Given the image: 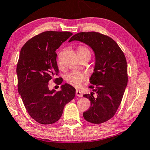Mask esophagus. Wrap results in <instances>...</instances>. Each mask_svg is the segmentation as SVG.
<instances>
[{"label": "esophagus", "mask_w": 150, "mask_h": 150, "mask_svg": "<svg viewBox=\"0 0 150 150\" xmlns=\"http://www.w3.org/2000/svg\"><path fill=\"white\" fill-rule=\"evenodd\" d=\"M76 96H78V97H82V93H81V92L80 91H79V90H77L76 91Z\"/></svg>", "instance_id": "obj_1"}]
</instances>
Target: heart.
Here are the masks:
<instances>
[{"mask_svg": "<svg viewBox=\"0 0 150 150\" xmlns=\"http://www.w3.org/2000/svg\"><path fill=\"white\" fill-rule=\"evenodd\" d=\"M77 54L80 59L84 57H91V51L88 47L80 44L77 46ZM66 81L71 86H74L76 88H79L82 86L83 83L88 79V77L83 73L73 71L66 75Z\"/></svg>", "mask_w": 150, "mask_h": 150, "instance_id": "b5f03b06", "label": "heart"}]
</instances>
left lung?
<instances>
[{
  "mask_svg": "<svg viewBox=\"0 0 150 150\" xmlns=\"http://www.w3.org/2000/svg\"><path fill=\"white\" fill-rule=\"evenodd\" d=\"M78 40L88 44L95 52L94 72L89 81L92 92L83 96L90 100L91 106L83 113L87 121L101 124L115 116L128 82L127 64L122 50L113 39L99 32H80L69 42Z\"/></svg>",
  "mask_w": 150,
  "mask_h": 150,
  "instance_id": "1",
  "label": "left lung"
}]
</instances>
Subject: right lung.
I'll list each match as a JSON object with an SVG mask.
<instances>
[{"label": "right lung", "mask_w": 150, "mask_h": 150, "mask_svg": "<svg viewBox=\"0 0 150 150\" xmlns=\"http://www.w3.org/2000/svg\"><path fill=\"white\" fill-rule=\"evenodd\" d=\"M73 33L47 31L29 40L21 48L17 65V88L29 115L42 125H50L61 117L65 105L72 100L75 89L64 83L61 90H50V80L61 85L56 50Z\"/></svg>", "instance_id": "add662e5"}]
</instances>
